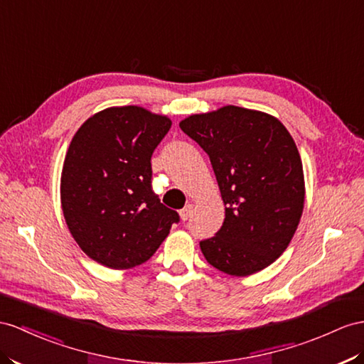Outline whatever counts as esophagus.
<instances>
[{"mask_svg": "<svg viewBox=\"0 0 364 364\" xmlns=\"http://www.w3.org/2000/svg\"><path fill=\"white\" fill-rule=\"evenodd\" d=\"M192 212H193V204H188V206H186L184 209L180 210L181 220H183V221H188V220L191 218V215H192Z\"/></svg>", "mask_w": 364, "mask_h": 364, "instance_id": "esophagus-1", "label": "esophagus"}]
</instances>
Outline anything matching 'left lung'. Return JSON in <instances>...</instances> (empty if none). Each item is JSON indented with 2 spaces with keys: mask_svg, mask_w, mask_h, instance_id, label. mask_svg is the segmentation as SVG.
<instances>
[{
  "mask_svg": "<svg viewBox=\"0 0 364 364\" xmlns=\"http://www.w3.org/2000/svg\"><path fill=\"white\" fill-rule=\"evenodd\" d=\"M180 127L210 158L226 217L200 241L208 263L234 277L272 264L291 243L304 208V175L294 138L275 117L225 106Z\"/></svg>",
  "mask_w": 364,
  "mask_h": 364,
  "instance_id": "left-lung-1",
  "label": "left lung"
}]
</instances>
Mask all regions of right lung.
<instances>
[{
    "label": "right lung",
    "instance_id": "add662e5",
    "mask_svg": "<svg viewBox=\"0 0 364 364\" xmlns=\"http://www.w3.org/2000/svg\"><path fill=\"white\" fill-rule=\"evenodd\" d=\"M172 121L109 107L73 135L61 172L64 220L82 252L110 269L147 262L180 217L152 191L151 158Z\"/></svg>",
    "mask_w": 364,
    "mask_h": 364
}]
</instances>
